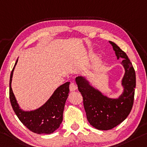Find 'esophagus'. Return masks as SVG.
Instances as JSON below:
<instances>
[{
    "instance_id": "esophagus-1",
    "label": "esophagus",
    "mask_w": 147,
    "mask_h": 147,
    "mask_svg": "<svg viewBox=\"0 0 147 147\" xmlns=\"http://www.w3.org/2000/svg\"><path fill=\"white\" fill-rule=\"evenodd\" d=\"M69 88H70V90H71V92H74V91H75V90H76V89H77V86H76L75 83L72 82V83H71V84H70V86H69Z\"/></svg>"
}]
</instances>
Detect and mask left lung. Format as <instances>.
Returning <instances> with one entry per match:
<instances>
[{"label": "left lung", "mask_w": 147, "mask_h": 147, "mask_svg": "<svg viewBox=\"0 0 147 147\" xmlns=\"http://www.w3.org/2000/svg\"><path fill=\"white\" fill-rule=\"evenodd\" d=\"M117 59L122 58L121 64L125 70L122 80V94L118 98L106 96L91 86L84 76L75 78L79 92L83 97L84 107L87 119L91 125L99 130H109L122 123L129 115L134 105L136 86V72L124 51L113 42L109 41Z\"/></svg>", "instance_id": "1"}]
</instances>
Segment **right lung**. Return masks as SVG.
Returning <instances> with one entry per match:
<instances>
[{
  "mask_svg": "<svg viewBox=\"0 0 147 147\" xmlns=\"http://www.w3.org/2000/svg\"><path fill=\"white\" fill-rule=\"evenodd\" d=\"M18 61L16 60L11 72L10 78V100L13 111L30 131L38 134H50L59 127L63 121L65 104L69 92V82L59 86L49 99L39 108L33 111H25L20 109L11 89V80L13 71Z\"/></svg>",
  "mask_w": 147,
  "mask_h": 147,
  "instance_id": "1",
  "label": "right lung"
}]
</instances>
